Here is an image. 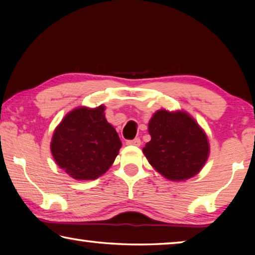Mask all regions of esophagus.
Listing matches in <instances>:
<instances>
[{
	"label": "esophagus",
	"mask_w": 255,
	"mask_h": 255,
	"mask_svg": "<svg viewBox=\"0 0 255 255\" xmlns=\"http://www.w3.org/2000/svg\"><path fill=\"white\" fill-rule=\"evenodd\" d=\"M126 144L127 145H133V146H139L140 145V139H139V138H135V139L127 140Z\"/></svg>",
	"instance_id": "obj_1"
}]
</instances>
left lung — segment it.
<instances>
[{"mask_svg":"<svg viewBox=\"0 0 255 255\" xmlns=\"http://www.w3.org/2000/svg\"><path fill=\"white\" fill-rule=\"evenodd\" d=\"M150 140L143 153L155 171L170 181L197 175L209 157L204 129L184 110H157L148 123Z\"/></svg>","mask_w":255,"mask_h":255,"instance_id":"obj_1","label":"left lung"}]
</instances>
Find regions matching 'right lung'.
Wrapping results in <instances>:
<instances>
[{
    "mask_svg": "<svg viewBox=\"0 0 255 255\" xmlns=\"http://www.w3.org/2000/svg\"><path fill=\"white\" fill-rule=\"evenodd\" d=\"M106 107H77L55 128L50 152L55 162L71 178L96 180L114 164L122 140L107 122Z\"/></svg>",
    "mask_w": 255,
    "mask_h": 255,
    "instance_id": "obj_1",
    "label": "right lung"
}]
</instances>
